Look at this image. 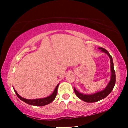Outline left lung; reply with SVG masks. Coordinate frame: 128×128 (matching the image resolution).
I'll list each match as a JSON object with an SVG mask.
<instances>
[{"label":"left lung","mask_w":128,"mask_h":128,"mask_svg":"<svg viewBox=\"0 0 128 128\" xmlns=\"http://www.w3.org/2000/svg\"><path fill=\"white\" fill-rule=\"evenodd\" d=\"M98 49L99 50H101V51L107 54V55L109 56L110 59L111 70V80H110L109 83H108V84L106 86V88H105L104 90L92 94H83L82 93H80V92H78L74 87V92H75V94H76V95L78 96V98H80V100H82L85 101V102H96L105 98H106L110 93H111L112 91L113 90L115 85V82H116V75H115L114 68V62L112 60V58L111 56L110 55L109 52H108L106 50H105L104 48H99Z\"/></svg>","instance_id":"1"}]
</instances>
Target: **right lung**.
Instances as JSON below:
<instances>
[{
  "label": "right lung",
  "instance_id": "1",
  "mask_svg": "<svg viewBox=\"0 0 128 128\" xmlns=\"http://www.w3.org/2000/svg\"><path fill=\"white\" fill-rule=\"evenodd\" d=\"M59 85V84H58L57 85V86L56 87L55 90H54L53 93H52L51 95L50 96L48 97L44 98H40V99L28 100V99L24 98L21 97V96L17 93V92L14 90H14L15 93L16 94L17 96L19 98V99H20L22 101H24V102L27 103V104L29 105H31V106H46V105L50 104V103H51L52 101L55 99V98L56 97V95H57L58 88Z\"/></svg>",
  "mask_w": 128,
  "mask_h": 128
}]
</instances>
